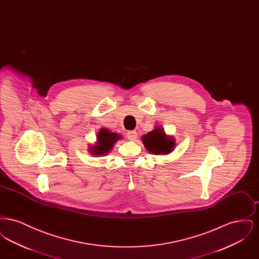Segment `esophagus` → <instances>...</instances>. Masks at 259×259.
Returning <instances> with one entry per match:
<instances>
[{"label": "esophagus", "instance_id": "esophagus-1", "mask_svg": "<svg viewBox=\"0 0 259 259\" xmlns=\"http://www.w3.org/2000/svg\"><path fill=\"white\" fill-rule=\"evenodd\" d=\"M137 137H138V134H137L136 131H129V132L127 133V138H128L130 141H136Z\"/></svg>", "mask_w": 259, "mask_h": 259}]
</instances>
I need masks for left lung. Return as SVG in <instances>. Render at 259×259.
<instances>
[{"label":"left lung","instance_id":"left-lung-1","mask_svg":"<svg viewBox=\"0 0 259 259\" xmlns=\"http://www.w3.org/2000/svg\"><path fill=\"white\" fill-rule=\"evenodd\" d=\"M142 141L148 152L155 155L169 154L176 146L175 138L166 135L162 126H155L152 131L142 137Z\"/></svg>","mask_w":259,"mask_h":259}]
</instances>
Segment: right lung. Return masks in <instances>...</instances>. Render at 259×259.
Returning a JSON list of instances; mask_svg holds the SVG:
<instances>
[{
	"label": "right lung",
	"instance_id": "1",
	"mask_svg": "<svg viewBox=\"0 0 259 259\" xmlns=\"http://www.w3.org/2000/svg\"><path fill=\"white\" fill-rule=\"evenodd\" d=\"M121 139L122 137L119 134L111 132L109 129L102 128L98 132L96 144L89 146L88 151L94 156H105L110 153L114 144Z\"/></svg>",
	"mask_w": 259,
	"mask_h": 259
}]
</instances>
